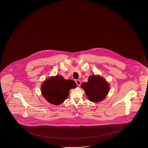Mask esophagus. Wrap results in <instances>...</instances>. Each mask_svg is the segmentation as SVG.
Returning <instances> with one entry per match:
<instances>
[{
  "mask_svg": "<svg viewBox=\"0 0 148 148\" xmlns=\"http://www.w3.org/2000/svg\"><path fill=\"white\" fill-rule=\"evenodd\" d=\"M75 82L77 83V86H80V84H81V82H80V80H78V79L75 80Z\"/></svg>",
  "mask_w": 148,
  "mask_h": 148,
  "instance_id": "esophagus-1",
  "label": "esophagus"
}]
</instances>
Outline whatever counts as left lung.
I'll use <instances>...</instances> for the list:
<instances>
[{"instance_id":"1","label":"left lung","mask_w":148,"mask_h":148,"mask_svg":"<svg viewBox=\"0 0 148 148\" xmlns=\"http://www.w3.org/2000/svg\"><path fill=\"white\" fill-rule=\"evenodd\" d=\"M81 87L84 90L89 100L94 103L104 100L110 89L109 84L105 79L96 75L90 76L88 82H83Z\"/></svg>"}]
</instances>
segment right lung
Returning <instances> with one entry per match:
<instances>
[{
	"label": "right lung",
	"instance_id": "right-lung-1",
	"mask_svg": "<svg viewBox=\"0 0 148 148\" xmlns=\"http://www.w3.org/2000/svg\"><path fill=\"white\" fill-rule=\"evenodd\" d=\"M77 84L73 80L65 79L61 75L47 79L41 87V91L48 102L58 105L67 98L70 90L75 88Z\"/></svg>",
	"mask_w": 148,
	"mask_h": 148
}]
</instances>
